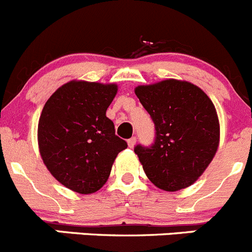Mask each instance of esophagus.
I'll list each match as a JSON object with an SVG mask.
<instances>
[{
  "mask_svg": "<svg viewBox=\"0 0 252 252\" xmlns=\"http://www.w3.org/2000/svg\"><path fill=\"white\" fill-rule=\"evenodd\" d=\"M127 144H128V147H131V149H132V147L135 146V144H136V137L128 138V140H127Z\"/></svg>",
  "mask_w": 252,
  "mask_h": 252,
  "instance_id": "34e87169",
  "label": "esophagus"
}]
</instances>
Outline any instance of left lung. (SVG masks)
Returning <instances> with one entry per match:
<instances>
[{
    "mask_svg": "<svg viewBox=\"0 0 252 252\" xmlns=\"http://www.w3.org/2000/svg\"><path fill=\"white\" fill-rule=\"evenodd\" d=\"M135 94L155 124L154 142L135 146L145 174L165 191L188 188L218 151L220 126L215 106L201 89L185 81L138 86Z\"/></svg>",
    "mask_w": 252,
    "mask_h": 252,
    "instance_id": "obj_1",
    "label": "left lung"
}]
</instances>
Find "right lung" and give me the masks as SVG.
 Returning a JSON list of instances; mask_svg holds the SVG:
<instances>
[{
	"instance_id": "add662e5",
	"label": "right lung",
	"mask_w": 252,
	"mask_h": 252,
	"mask_svg": "<svg viewBox=\"0 0 252 252\" xmlns=\"http://www.w3.org/2000/svg\"><path fill=\"white\" fill-rule=\"evenodd\" d=\"M116 85L71 81L47 100L38 121L41 158L52 176L80 193L100 190L127 142L106 111Z\"/></svg>"
}]
</instances>
